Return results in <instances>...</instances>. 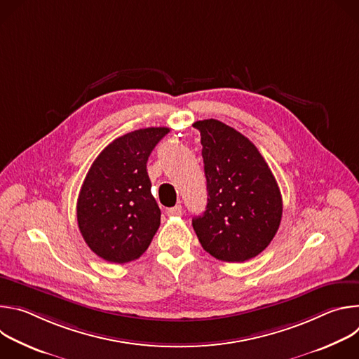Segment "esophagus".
Listing matches in <instances>:
<instances>
[{
  "instance_id": "esophagus-1",
  "label": "esophagus",
  "mask_w": 359,
  "mask_h": 359,
  "mask_svg": "<svg viewBox=\"0 0 359 359\" xmlns=\"http://www.w3.org/2000/svg\"><path fill=\"white\" fill-rule=\"evenodd\" d=\"M168 216H182V213H183V210H182V206L180 204H176L175 208H170V209H168Z\"/></svg>"
}]
</instances>
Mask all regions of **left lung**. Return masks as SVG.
I'll return each mask as SVG.
<instances>
[{"mask_svg":"<svg viewBox=\"0 0 359 359\" xmlns=\"http://www.w3.org/2000/svg\"><path fill=\"white\" fill-rule=\"evenodd\" d=\"M201 136L208 206L193 219L201 247L227 263L259 255L274 238L283 198L267 162L244 135L216 119L193 123Z\"/></svg>","mask_w":359,"mask_h":359,"instance_id":"left-lung-1","label":"left lung"}]
</instances>
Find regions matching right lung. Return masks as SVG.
<instances>
[{"mask_svg": "<svg viewBox=\"0 0 359 359\" xmlns=\"http://www.w3.org/2000/svg\"><path fill=\"white\" fill-rule=\"evenodd\" d=\"M169 128L129 132L109 143L92 163L76 203L81 234L109 263H129L147 250L161 226L146 163Z\"/></svg>", "mask_w": 359, "mask_h": 359, "instance_id": "obj_1", "label": "right lung"}]
</instances>
